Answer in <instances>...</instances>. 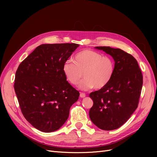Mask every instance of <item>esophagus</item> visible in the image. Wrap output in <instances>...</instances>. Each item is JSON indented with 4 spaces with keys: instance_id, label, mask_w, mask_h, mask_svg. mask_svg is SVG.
I'll return each mask as SVG.
<instances>
[{
    "instance_id": "obj_1",
    "label": "esophagus",
    "mask_w": 157,
    "mask_h": 157,
    "mask_svg": "<svg viewBox=\"0 0 157 157\" xmlns=\"http://www.w3.org/2000/svg\"><path fill=\"white\" fill-rule=\"evenodd\" d=\"M79 96H80L81 98H84V97H86V95H85V94H84V93H80Z\"/></svg>"
}]
</instances>
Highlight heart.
<instances>
[{
	"label": "heart",
	"instance_id": "1",
	"mask_svg": "<svg viewBox=\"0 0 157 157\" xmlns=\"http://www.w3.org/2000/svg\"><path fill=\"white\" fill-rule=\"evenodd\" d=\"M62 71L65 79L72 85L79 83L83 73L85 78L79 85L82 90L93 88L101 89L111 80L114 72V62L109 56L86 49L74 56L73 62H65Z\"/></svg>",
	"mask_w": 157,
	"mask_h": 157
}]
</instances>
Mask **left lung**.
I'll return each mask as SVG.
<instances>
[{
  "instance_id": "1",
  "label": "left lung",
  "mask_w": 157,
  "mask_h": 157,
  "mask_svg": "<svg viewBox=\"0 0 157 157\" xmlns=\"http://www.w3.org/2000/svg\"><path fill=\"white\" fill-rule=\"evenodd\" d=\"M111 55L114 72L105 87L90 94L94 105L89 116L94 124L104 130L118 128L137 109L143 86V75L135 58L119 48L97 46Z\"/></svg>"
}]
</instances>
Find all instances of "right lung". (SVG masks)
<instances>
[{
	"mask_svg": "<svg viewBox=\"0 0 157 157\" xmlns=\"http://www.w3.org/2000/svg\"><path fill=\"white\" fill-rule=\"evenodd\" d=\"M79 45L44 44L37 46L16 72L14 91L24 117L37 130L52 132L67 120L79 93L67 82L63 63Z\"/></svg>",
	"mask_w": 157,
	"mask_h": 157,
	"instance_id": "obj_1",
	"label": "right lung"
}]
</instances>
